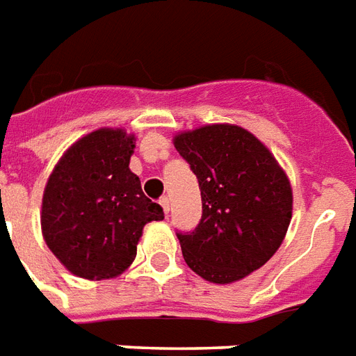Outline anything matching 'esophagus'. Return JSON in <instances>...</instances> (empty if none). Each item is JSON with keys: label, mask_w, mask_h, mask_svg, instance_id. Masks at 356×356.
<instances>
[{"label": "esophagus", "mask_w": 356, "mask_h": 356, "mask_svg": "<svg viewBox=\"0 0 356 356\" xmlns=\"http://www.w3.org/2000/svg\"><path fill=\"white\" fill-rule=\"evenodd\" d=\"M160 205H162V209H164V213L168 215V213H170V198H168V196H162V198H160Z\"/></svg>", "instance_id": "obj_1"}]
</instances>
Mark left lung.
I'll use <instances>...</instances> for the list:
<instances>
[{
  "label": "left lung",
  "mask_w": 356,
  "mask_h": 356,
  "mask_svg": "<svg viewBox=\"0 0 356 356\" xmlns=\"http://www.w3.org/2000/svg\"><path fill=\"white\" fill-rule=\"evenodd\" d=\"M173 143L202 192L198 226L177 232L188 268L218 285L259 270L291 225L292 191L285 171L239 126H202L179 134Z\"/></svg>",
  "instance_id": "8db88e82"
}]
</instances>
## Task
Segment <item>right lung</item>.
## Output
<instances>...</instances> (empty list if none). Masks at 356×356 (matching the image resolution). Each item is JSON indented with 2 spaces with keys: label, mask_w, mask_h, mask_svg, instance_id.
I'll use <instances>...</instances> for the list:
<instances>
[{
  "label": "right lung",
  "mask_w": 356,
  "mask_h": 356,
  "mask_svg": "<svg viewBox=\"0 0 356 356\" xmlns=\"http://www.w3.org/2000/svg\"><path fill=\"white\" fill-rule=\"evenodd\" d=\"M134 141L124 130L92 131L49 177L41 211L44 241L79 277H117L136 259L143 226L164 218L130 171Z\"/></svg>",
  "instance_id": "right-lung-1"
}]
</instances>
